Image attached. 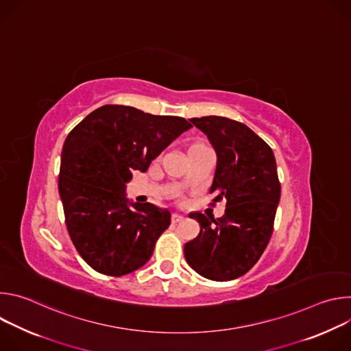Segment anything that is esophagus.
Instances as JSON below:
<instances>
[{"mask_svg": "<svg viewBox=\"0 0 351 351\" xmlns=\"http://www.w3.org/2000/svg\"><path fill=\"white\" fill-rule=\"evenodd\" d=\"M183 215H180V214H172V223H178V222H180V221H183Z\"/></svg>", "mask_w": 351, "mask_h": 351, "instance_id": "34e87169", "label": "esophagus"}]
</instances>
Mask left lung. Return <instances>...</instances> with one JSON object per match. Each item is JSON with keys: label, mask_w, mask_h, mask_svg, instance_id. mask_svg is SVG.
Masks as SVG:
<instances>
[{"label": "left lung", "mask_w": 351, "mask_h": 351, "mask_svg": "<svg viewBox=\"0 0 351 351\" xmlns=\"http://www.w3.org/2000/svg\"><path fill=\"white\" fill-rule=\"evenodd\" d=\"M217 153L213 204L226 199L222 218L194 213L199 233L184 244L187 264L202 276L226 282L252 269L274 230L280 183L272 148L244 123L223 117L191 118Z\"/></svg>", "instance_id": "8db88e82"}]
</instances>
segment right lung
I'll list each match as a JSON object with an SVG mask.
<instances>
[{
  "mask_svg": "<svg viewBox=\"0 0 351 351\" xmlns=\"http://www.w3.org/2000/svg\"><path fill=\"white\" fill-rule=\"evenodd\" d=\"M191 125L179 117L145 114L133 107L103 106L68 134L58 190L69 236L97 272L122 276L153 256L171 213L132 203L126 183Z\"/></svg>",
  "mask_w": 351,
  "mask_h": 351,
  "instance_id": "right-lung-1",
  "label": "right lung"
}]
</instances>
